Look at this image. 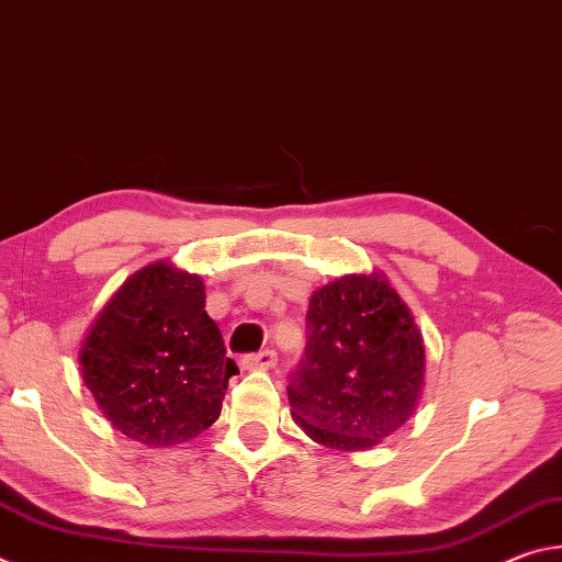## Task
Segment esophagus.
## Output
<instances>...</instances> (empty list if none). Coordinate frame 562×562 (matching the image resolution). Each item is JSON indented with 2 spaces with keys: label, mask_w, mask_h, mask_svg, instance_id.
Wrapping results in <instances>:
<instances>
[{
  "label": "esophagus",
  "mask_w": 562,
  "mask_h": 562,
  "mask_svg": "<svg viewBox=\"0 0 562 562\" xmlns=\"http://www.w3.org/2000/svg\"><path fill=\"white\" fill-rule=\"evenodd\" d=\"M274 361H278V351L262 349V351H258V355H245L243 367L245 369H272Z\"/></svg>",
  "instance_id": "esophagus-1"
}]
</instances>
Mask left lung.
I'll return each mask as SVG.
<instances>
[{
  "label": "left lung",
  "mask_w": 562,
  "mask_h": 562,
  "mask_svg": "<svg viewBox=\"0 0 562 562\" xmlns=\"http://www.w3.org/2000/svg\"><path fill=\"white\" fill-rule=\"evenodd\" d=\"M422 386V331L386 280L347 274L312 294L304 359L288 386L310 439L367 449L408 422Z\"/></svg>",
  "instance_id": "8db88e82"
}]
</instances>
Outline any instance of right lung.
Masks as SVG:
<instances>
[{
    "instance_id": "obj_1",
    "label": "right lung",
    "mask_w": 562,
    "mask_h": 562,
    "mask_svg": "<svg viewBox=\"0 0 562 562\" xmlns=\"http://www.w3.org/2000/svg\"><path fill=\"white\" fill-rule=\"evenodd\" d=\"M81 374L103 416L128 439L176 446L217 416L237 374L205 312L198 274L148 265L113 294L81 347Z\"/></svg>"
}]
</instances>
